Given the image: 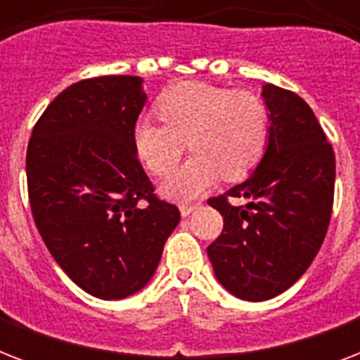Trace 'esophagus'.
Returning <instances> with one entry per match:
<instances>
[{"label": "esophagus", "mask_w": 360, "mask_h": 360, "mask_svg": "<svg viewBox=\"0 0 360 360\" xmlns=\"http://www.w3.org/2000/svg\"><path fill=\"white\" fill-rule=\"evenodd\" d=\"M198 209L196 203H192V205H188V203H183V205H179V211H181V217H191L194 211Z\"/></svg>", "instance_id": "esophagus-1"}]
</instances>
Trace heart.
I'll return each instance as SVG.
<instances>
[{
    "mask_svg": "<svg viewBox=\"0 0 360 360\" xmlns=\"http://www.w3.org/2000/svg\"><path fill=\"white\" fill-rule=\"evenodd\" d=\"M164 123L140 117L132 129L136 155L153 174H166L185 140L192 155L160 183L169 200L198 198L220 179H243L259 162L269 136L265 104L250 91H231L205 82H183L158 98Z\"/></svg>",
    "mask_w": 360,
    "mask_h": 360,
    "instance_id": "heart-1",
    "label": "heart"
}]
</instances>
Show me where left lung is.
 <instances>
[{"instance_id": "1", "label": "left lung", "mask_w": 360, "mask_h": 360, "mask_svg": "<svg viewBox=\"0 0 360 360\" xmlns=\"http://www.w3.org/2000/svg\"><path fill=\"white\" fill-rule=\"evenodd\" d=\"M267 146L240 185L209 205L224 230L209 245L214 276L243 301H267L307 273L321 248L335 198V153L312 108L299 95L262 86ZM228 197H243L231 206Z\"/></svg>"}]
</instances>
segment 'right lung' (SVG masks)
I'll list each match as a JSON object with an SVG mask.
<instances>
[{
	"mask_svg": "<svg viewBox=\"0 0 360 360\" xmlns=\"http://www.w3.org/2000/svg\"><path fill=\"white\" fill-rule=\"evenodd\" d=\"M147 103L140 76L76 82L31 132L25 174L37 230L89 295L117 301L147 285L179 209L153 196L132 129Z\"/></svg>",
	"mask_w": 360,
	"mask_h": 360,
	"instance_id": "obj_1",
	"label": "right lung"
}]
</instances>
